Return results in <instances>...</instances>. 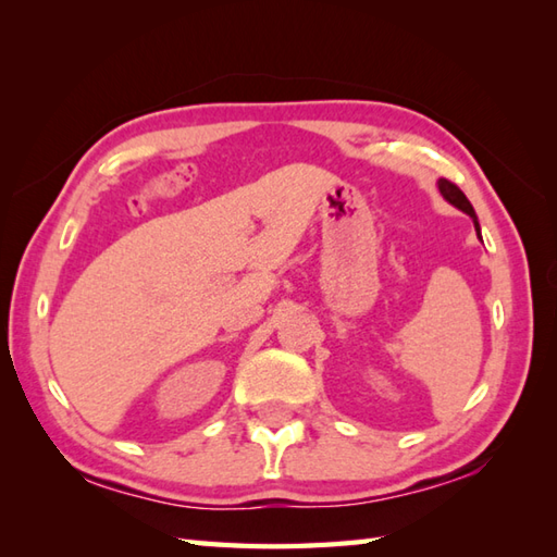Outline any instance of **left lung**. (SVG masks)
Listing matches in <instances>:
<instances>
[{"label": "left lung", "mask_w": 557, "mask_h": 557, "mask_svg": "<svg viewBox=\"0 0 557 557\" xmlns=\"http://www.w3.org/2000/svg\"><path fill=\"white\" fill-rule=\"evenodd\" d=\"M437 191H441V196L447 200L449 206H455L457 210H461V212H467V215L474 220V227H476V234H479V239H481V227H479V218H476V212H474V208H471V203H469V198L459 191V188L453 184V182H447V180H437Z\"/></svg>", "instance_id": "left-lung-1"}]
</instances>
